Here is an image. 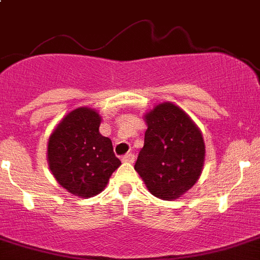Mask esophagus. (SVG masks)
Wrapping results in <instances>:
<instances>
[{
    "label": "esophagus",
    "mask_w": 260,
    "mask_h": 260,
    "mask_svg": "<svg viewBox=\"0 0 260 260\" xmlns=\"http://www.w3.org/2000/svg\"><path fill=\"white\" fill-rule=\"evenodd\" d=\"M121 160H123L124 163H133V160H135V155H133L132 153H127L125 155H123Z\"/></svg>",
    "instance_id": "34e87169"
}]
</instances>
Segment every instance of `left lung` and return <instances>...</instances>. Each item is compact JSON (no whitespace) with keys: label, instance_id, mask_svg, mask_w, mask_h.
<instances>
[{"label":"left lung","instance_id":"obj_1","mask_svg":"<svg viewBox=\"0 0 260 260\" xmlns=\"http://www.w3.org/2000/svg\"><path fill=\"white\" fill-rule=\"evenodd\" d=\"M144 118L147 129L135 170L156 198L177 200L202 174V133L184 110L171 102L156 105Z\"/></svg>","mask_w":260,"mask_h":260}]
</instances>
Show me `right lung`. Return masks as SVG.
<instances>
[{
	"label": "right lung",
	"instance_id": "1",
	"mask_svg": "<svg viewBox=\"0 0 260 260\" xmlns=\"http://www.w3.org/2000/svg\"><path fill=\"white\" fill-rule=\"evenodd\" d=\"M101 116L89 107L67 114L49 137L48 163L59 185L81 198L94 197L106 188L121 165L113 142L100 133Z\"/></svg>",
	"mask_w": 260,
	"mask_h": 260
}]
</instances>
